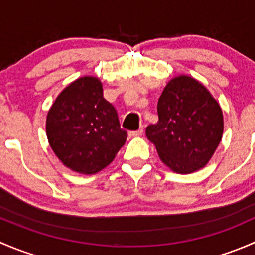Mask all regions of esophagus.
<instances>
[{
    "instance_id": "esophagus-1",
    "label": "esophagus",
    "mask_w": 255,
    "mask_h": 255,
    "mask_svg": "<svg viewBox=\"0 0 255 255\" xmlns=\"http://www.w3.org/2000/svg\"><path fill=\"white\" fill-rule=\"evenodd\" d=\"M143 134V129H138V130H130L129 133H128V135L129 137H140V135Z\"/></svg>"
}]
</instances>
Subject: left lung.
<instances>
[{
  "label": "left lung",
  "instance_id": "left-lung-1",
  "mask_svg": "<svg viewBox=\"0 0 255 255\" xmlns=\"http://www.w3.org/2000/svg\"><path fill=\"white\" fill-rule=\"evenodd\" d=\"M158 117L145 134L160 160L177 174L206 166L223 134L222 110L206 87L191 76L173 78L159 97Z\"/></svg>",
  "mask_w": 255,
  "mask_h": 255
}]
</instances>
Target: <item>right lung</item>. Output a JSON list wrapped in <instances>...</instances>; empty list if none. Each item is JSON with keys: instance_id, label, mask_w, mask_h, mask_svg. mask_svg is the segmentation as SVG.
<instances>
[{"instance_id": "1", "label": "right lung", "mask_w": 255, "mask_h": 255, "mask_svg": "<svg viewBox=\"0 0 255 255\" xmlns=\"http://www.w3.org/2000/svg\"><path fill=\"white\" fill-rule=\"evenodd\" d=\"M45 129L59 160L86 175L110 165L127 139L96 76L76 79L58 95L48 111Z\"/></svg>"}]
</instances>
